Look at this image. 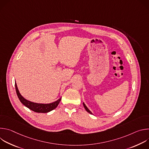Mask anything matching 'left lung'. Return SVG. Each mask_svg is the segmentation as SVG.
Listing matches in <instances>:
<instances>
[{
  "mask_svg": "<svg viewBox=\"0 0 149 149\" xmlns=\"http://www.w3.org/2000/svg\"><path fill=\"white\" fill-rule=\"evenodd\" d=\"M83 105H84V108H85V109L86 110V111L88 112V113H90V114H93V113L90 111V110L87 107V106L86 105V104H85L84 102H83Z\"/></svg>",
  "mask_w": 149,
  "mask_h": 149,
  "instance_id": "obj_1",
  "label": "left lung"
}]
</instances>
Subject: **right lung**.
<instances>
[{
	"label": "right lung",
	"instance_id": "obj_1",
	"mask_svg": "<svg viewBox=\"0 0 149 149\" xmlns=\"http://www.w3.org/2000/svg\"><path fill=\"white\" fill-rule=\"evenodd\" d=\"M15 88L17 95L20 100V101L22 102L26 107L29 109L30 110L36 112V113H48L53 110H54L55 108H56L57 106L58 105L61 100V97L58 99L57 101L49 103V104H40V103H36L33 102H31L30 101H28L26 100L25 98H24L21 94H20L17 85L15 82Z\"/></svg>",
	"mask_w": 149,
	"mask_h": 149
}]
</instances>
